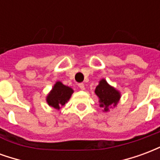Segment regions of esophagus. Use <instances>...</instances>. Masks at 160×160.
Listing matches in <instances>:
<instances>
[{"mask_svg": "<svg viewBox=\"0 0 160 160\" xmlns=\"http://www.w3.org/2000/svg\"><path fill=\"white\" fill-rule=\"evenodd\" d=\"M78 87H80V89H81V90H85V85L83 83H80L78 85Z\"/></svg>", "mask_w": 160, "mask_h": 160, "instance_id": "obj_1", "label": "esophagus"}]
</instances>
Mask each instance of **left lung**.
<instances>
[{
	"instance_id": "left-lung-1",
	"label": "left lung",
	"mask_w": 160,
	"mask_h": 160,
	"mask_svg": "<svg viewBox=\"0 0 160 160\" xmlns=\"http://www.w3.org/2000/svg\"><path fill=\"white\" fill-rule=\"evenodd\" d=\"M95 93L99 98V106L103 108L104 111H109L111 105L114 107L117 106L121 98L120 92L110 86L104 79L99 81V84L95 89Z\"/></svg>"
}]
</instances>
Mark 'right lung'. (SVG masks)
Returning a JSON list of instances; mask_svg holds the SVG:
<instances>
[{"instance_id": "obj_1", "label": "right lung", "mask_w": 160, "mask_h": 160, "mask_svg": "<svg viewBox=\"0 0 160 160\" xmlns=\"http://www.w3.org/2000/svg\"><path fill=\"white\" fill-rule=\"evenodd\" d=\"M73 92V90L71 87H67L62 82L57 81L54 85L52 90L48 94L46 98V101L49 106L59 110L60 108L69 100Z\"/></svg>"}]
</instances>
